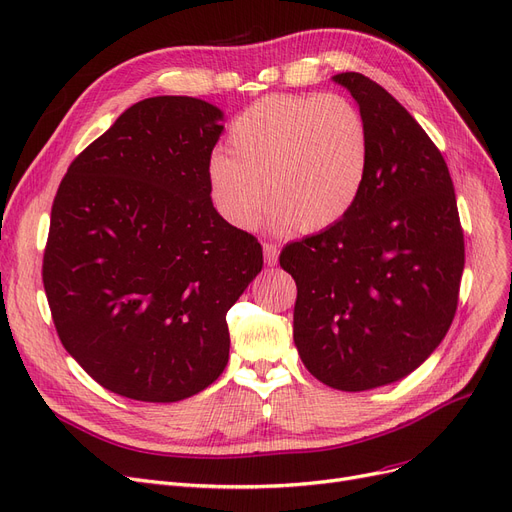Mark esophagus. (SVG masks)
Returning <instances> with one entry per match:
<instances>
[{
  "instance_id": "34e87169",
  "label": "esophagus",
  "mask_w": 512,
  "mask_h": 512,
  "mask_svg": "<svg viewBox=\"0 0 512 512\" xmlns=\"http://www.w3.org/2000/svg\"><path fill=\"white\" fill-rule=\"evenodd\" d=\"M278 247L272 242H263V257H265V263L268 265H276L278 263Z\"/></svg>"
}]
</instances>
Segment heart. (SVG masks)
I'll list each match as a JSON object with an SVG mask.
<instances>
[{
    "label": "heart",
    "instance_id": "heart-1",
    "mask_svg": "<svg viewBox=\"0 0 512 512\" xmlns=\"http://www.w3.org/2000/svg\"><path fill=\"white\" fill-rule=\"evenodd\" d=\"M228 148L209 159L207 177L217 211L242 230L257 224L265 201L278 230L335 226L358 203L370 167L366 121L339 94L261 98L234 119Z\"/></svg>",
    "mask_w": 512,
    "mask_h": 512
}]
</instances>
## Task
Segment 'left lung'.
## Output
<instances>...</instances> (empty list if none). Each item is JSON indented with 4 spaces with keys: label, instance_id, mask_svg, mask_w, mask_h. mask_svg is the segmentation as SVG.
Segmentation results:
<instances>
[{
    "label": "left lung",
    "instance_id": "left-lung-1",
    "mask_svg": "<svg viewBox=\"0 0 512 512\" xmlns=\"http://www.w3.org/2000/svg\"><path fill=\"white\" fill-rule=\"evenodd\" d=\"M360 106L370 167L353 209L286 244L295 278L293 337L305 368L341 391L404 379L446 337L464 270L454 184L439 148L385 87L332 77Z\"/></svg>",
    "mask_w": 512,
    "mask_h": 512
}]
</instances>
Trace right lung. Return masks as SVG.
I'll return each mask as SVG.
<instances>
[{
    "label": "right lung",
    "mask_w": 512,
    "mask_h": 512,
    "mask_svg": "<svg viewBox=\"0 0 512 512\" xmlns=\"http://www.w3.org/2000/svg\"><path fill=\"white\" fill-rule=\"evenodd\" d=\"M221 110L188 96L129 106L58 186L43 288L58 337L104 389L180 402L230 355L228 309L261 272L257 238L211 203Z\"/></svg>",
    "instance_id": "add662e5"
}]
</instances>
